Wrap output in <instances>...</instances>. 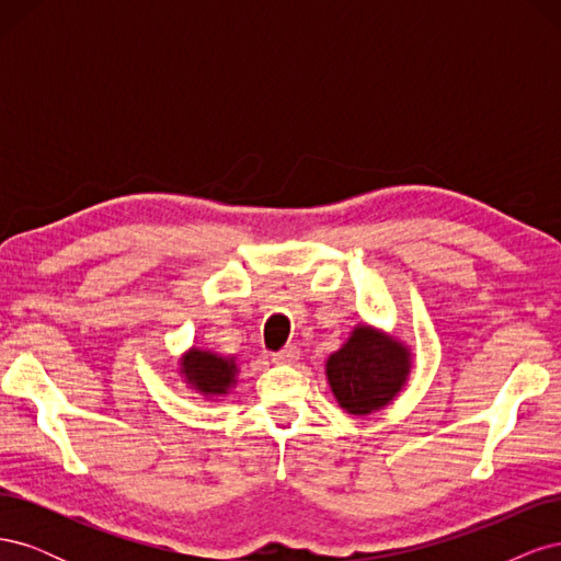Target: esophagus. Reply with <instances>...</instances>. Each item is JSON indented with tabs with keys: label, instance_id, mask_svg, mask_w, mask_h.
<instances>
[{
	"label": "esophagus",
	"instance_id": "obj_1",
	"mask_svg": "<svg viewBox=\"0 0 561 561\" xmlns=\"http://www.w3.org/2000/svg\"><path fill=\"white\" fill-rule=\"evenodd\" d=\"M271 360H274L276 365H293L299 360V351H297V346H285L283 351L271 355Z\"/></svg>",
	"mask_w": 561,
	"mask_h": 561
}]
</instances>
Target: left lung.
I'll use <instances>...</instances> for the list:
<instances>
[{
    "mask_svg": "<svg viewBox=\"0 0 561 561\" xmlns=\"http://www.w3.org/2000/svg\"><path fill=\"white\" fill-rule=\"evenodd\" d=\"M410 369L412 355L396 336L360 325L342 348L330 355L328 381L336 402L348 414L365 416L400 393Z\"/></svg>",
    "mask_w": 561,
    "mask_h": 561,
    "instance_id": "1",
    "label": "left lung"
}]
</instances>
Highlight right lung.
I'll list each match as a JSON object with an SVG mask.
<instances>
[{
    "label": "right lung",
    "mask_w": 561,
    "mask_h": 561,
    "mask_svg": "<svg viewBox=\"0 0 561 561\" xmlns=\"http://www.w3.org/2000/svg\"><path fill=\"white\" fill-rule=\"evenodd\" d=\"M182 375L186 383L194 386L198 393L206 398L225 396L236 377L233 358H222V355L192 348L182 358Z\"/></svg>",
    "instance_id": "1"
}]
</instances>
